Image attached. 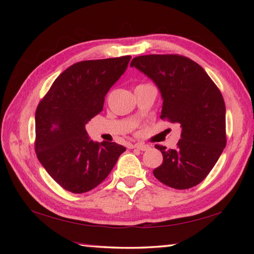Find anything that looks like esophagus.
Masks as SVG:
<instances>
[{
    "mask_svg": "<svg viewBox=\"0 0 254 254\" xmlns=\"http://www.w3.org/2000/svg\"><path fill=\"white\" fill-rule=\"evenodd\" d=\"M134 148H136V149H139V150H147V149H149V145H147V144H142V143H136V144H134V146H133Z\"/></svg>",
    "mask_w": 254,
    "mask_h": 254,
    "instance_id": "esophagus-1",
    "label": "esophagus"
}]
</instances>
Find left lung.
I'll list each match as a JSON object with an SVG mask.
<instances>
[{
	"label": "left lung",
	"mask_w": 254,
	"mask_h": 254,
	"mask_svg": "<svg viewBox=\"0 0 254 254\" xmlns=\"http://www.w3.org/2000/svg\"><path fill=\"white\" fill-rule=\"evenodd\" d=\"M136 67L157 86L161 119L179 123L181 139L175 149L156 145L163 164L153 174L161 183L186 190L202 182L226 146V108L217 86L202 66L178 55L134 58Z\"/></svg>",
	"instance_id": "obj_1"
}]
</instances>
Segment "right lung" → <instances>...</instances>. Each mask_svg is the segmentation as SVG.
Here are the masks:
<instances>
[{"mask_svg": "<svg viewBox=\"0 0 254 254\" xmlns=\"http://www.w3.org/2000/svg\"><path fill=\"white\" fill-rule=\"evenodd\" d=\"M130 60L124 56L75 63L59 75L37 107V157L66 191L93 190L126 150L113 142H94L85 126L102 111L105 96Z\"/></svg>", "mask_w": 254, "mask_h": 254, "instance_id": "right-lung-1", "label": "right lung"}]
</instances>
